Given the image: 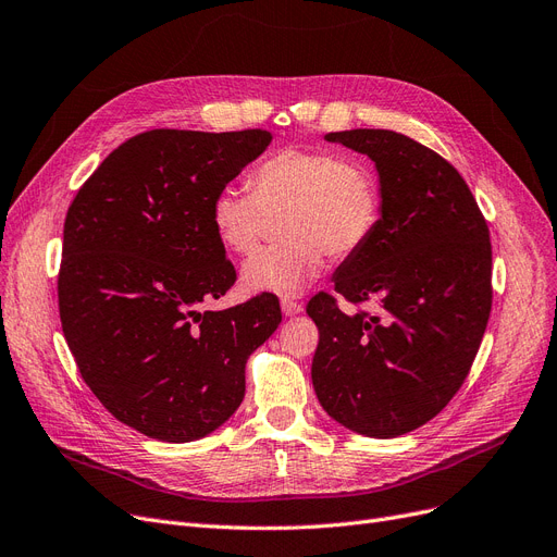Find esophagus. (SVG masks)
I'll use <instances>...</instances> for the list:
<instances>
[{
	"instance_id": "34e87169",
	"label": "esophagus",
	"mask_w": 557,
	"mask_h": 557,
	"mask_svg": "<svg viewBox=\"0 0 557 557\" xmlns=\"http://www.w3.org/2000/svg\"><path fill=\"white\" fill-rule=\"evenodd\" d=\"M280 305H282V312H284L286 317H296V314L302 312V305L296 302V300H292V298H282Z\"/></svg>"
}]
</instances>
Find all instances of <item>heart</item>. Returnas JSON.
<instances>
[{
    "label": "heart",
    "mask_w": 557,
    "mask_h": 557,
    "mask_svg": "<svg viewBox=\"0 0 557 557\" xmlns=\"http://www.w3.org/2000/svg\"><path fill=\"white\" fill-rule=\"evenodd\" d=\"M247 188H220L211 199V224L226 250L250 255L268 218L284 213L280 234L286 240L243 263L240 282L252 294H300L321 273L325 255H358L381 220L374 172L331 151L282 149L257 164Z\"/></svg>",
    "instance_id": "1"
}]
</instances>
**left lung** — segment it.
Segmentation results:
<instances>
[{
  "mask_svg": "<svg viewBox=\"0 0 557 557\" xmlns=\"http://www.w3.org/2000/svg\"><path fill=\"white\" fill-rule=\"evenodd\" d=\"M374 160L381 220L335 273L342 312L317 294L312 383L323 410L346 429L397 438L436 418L459 393L491 314L488 226L461 174L436 151L395 131L327 133Z\"/></svg>",
  "mask_w": 557,
  "mask_h": 557,
  "instance_id": "left-lung-1",
  "label": "left lung"
}]
</instances>
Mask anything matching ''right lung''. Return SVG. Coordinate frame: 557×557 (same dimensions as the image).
Wrapping results in <instances>:
<instances>
[{"label":"right lung","mask_w":557,"mask_h":557,"mask_svg":"<svg viewBox=\"0 0 557 557\" xmlns=\"http://www.w3.org/2000/svg\"><path fill=\"white\" fill-rule=\"evenodd\" d=\"M268 131H147L123 141L69 206L59 317L98 401L139 434L190 443L234 416L245 362L282 321L261 294L199 305L236 282L211 199L257 160Z\"/></svg>","instance_id":"right-lung-1"}]
</instances>
